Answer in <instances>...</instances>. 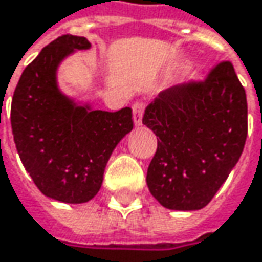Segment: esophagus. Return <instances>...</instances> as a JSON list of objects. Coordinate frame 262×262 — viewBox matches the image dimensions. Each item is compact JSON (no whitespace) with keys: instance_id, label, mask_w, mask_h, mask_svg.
<instances>
[{"instance_id":"esophagus-1","label":"esophagus","mask_w":262,"mask_h":262,"mask_svg":"<svg viewBox=\"0 0 262 262\" xmlns=\"http://www.w3.org/2000/svg\"><path fill=\"white\" fill-rule=\"evenodd\" d=\"M144 110H145V103L144 102H136L133 105V121H135V126H141L142 124Z\"/></svg>"}]
</instances>
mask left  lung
I'll return each instance as SVG.
<instances>
[{"mask_svg": "<svg viewBox=\"0 0 262 262\" xmlns=\"http://www.w3.org/2000/svg\"><path fill=\"white\" fill-rule=\"evenodd\" d=\"M142 123L156 133L157 151L146 185L167 209L205 208L238 162L248 136V102L231 62L205 80L162 92Z\"/></svg>", "mask_w": 262, "mask_h": 262, "instance_id": "1", "label": "left lung"}]
</instances>
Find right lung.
<instances>
[{
	"instance_id": "add662e5",
	"label": "right lung",
	"mask_w": 262,
	"mask_h": 262,
	"mask_svg": "<svg viewBox=\"0 0 262 262\" xmlns=\"http://www.w3.org/2000/svg\"><path fill=\"white\" fill-rule=\"evenodd\" d=\"M89 39L62 35L25 68L11 100V130L19 157L44 195L85 203L100 190L117 144L133 129L132 108L116 113L78 106L60 93L56 71Z\"/></svg>"
}]
</instances>
